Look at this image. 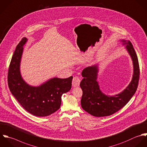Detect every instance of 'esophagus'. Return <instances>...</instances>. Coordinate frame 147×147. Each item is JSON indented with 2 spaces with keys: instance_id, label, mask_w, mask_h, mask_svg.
<instances>
[{
  "instance_id": "esophagus-1",
  "label": "esophagus",
  "mask_w": 147,
  "mask_h": 147,
  "mask_svg": "<svg viewBox=\"0 0 147 147\" xmlns=\"http://www.w3.org/2000/svg\"><path fill=\"white\" fill-rule=\"evenodd\" d=\"M80 79L79 76H75L73 78L72 82L73 87H78L80 85Z\"/></svg>"
}]
</instances>
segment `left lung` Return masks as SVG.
I'll use <instances>...</instances> for the list:
<instances>
[{"instance_id":"8db88e82","label":"left lung","mask_w":147,"mask_h":147,"mask_svg":"<svg viewBox=\"0 0 147 147\" xmlns=\"http://www.w3.org/2000/svg\"><path fill=\"white\" fill-rule=\"evenodd\" d=\"M127 44L126 48L134 64V75L129 86L120 94L114 96L103 94L96 81L97 65L84 68L82 73L83 77L80 86L83 91L81 105L83 109L94 116L102 117L111 115L124 107L136 92L140 77V68L136 53L130 41L122 40Z\"/></svg>"}]
</instances>
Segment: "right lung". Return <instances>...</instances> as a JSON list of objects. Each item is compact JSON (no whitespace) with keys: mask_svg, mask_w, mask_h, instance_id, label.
<instances>
[{"mask_svg":"<svg viewBox=\"0 0 147 147\" xmlns=\"http://www.w3.org/2000/svg\"><path fill=\"white\" fill-rule=\"evenodd\" d=\"M26 42V38L21 40L12 57L8 71V85L12 95L27 111L36 116H47L60 108L61 97L71 90L73 77L53 78L38 87L28 85L22 78L19 69L23 46Z\"/></svg>","mask_w":147,"mask_h":147,"instance_id":"obj_1","label":"right lung"}]
</instances>
